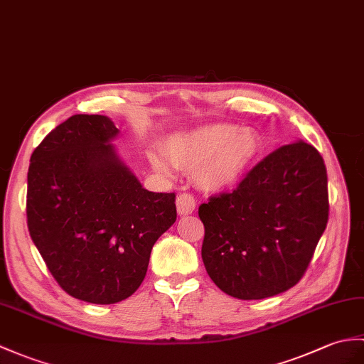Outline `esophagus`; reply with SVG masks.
Listing matches in <instances>:
<instances>
[{
    "mask_svg": "<svg viewBox=\"0 0 364 364\" xmlns=\"http://www.w3.org/2000/svg\"><path fill=\"white\" fill-rule=\"evenodd\" d=\"M176 209H178L180 215L192 214L196 210V198L191 193H180L178 198H176Z\"/></svg>",
    "mask_w": 364,
    "mask_h": 364,
    "instance_id": "1",
    "label": "esophagus"
}]
</instances>
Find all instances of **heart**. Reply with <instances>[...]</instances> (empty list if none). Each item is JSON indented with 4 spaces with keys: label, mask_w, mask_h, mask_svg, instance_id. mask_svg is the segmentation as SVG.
Segmentation results:
<instances>
[{
    "label": "heart",
    "mask_w": 364,
    "mask_h": 364,
    "mask_svg": "<svg viewBox=\"0 0 364 364\" xmlns=\"http://www.w3.org/2000/svg\"><path fill=\"white\" fill-rule=\"evenodd\" d=\"M163 150L175 167L196 173L201 189L218 192L232 188L247 175L259 155L260 141L248 129L210 124L168 138ZM149 161L158 173L172 175L171 162L158 151H149Z\"/></svg>",
    "instance_id": "obj_1"
}]
</instances>
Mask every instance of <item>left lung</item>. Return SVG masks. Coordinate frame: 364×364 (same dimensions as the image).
<instances>
[{
    "label": "left lung",
    "instance_id": "left-lung-1",
    "mask_svg": "<svg viewBox=\"0 0 364 364\" xmlns=\"http://www.w3.org/2000/svg\"><path fill=\"white\" fill-rule=\"evenodd\" d=\"M203 264L237 299H264L296 285L328 220L327 171L310 144H287L257 163L232 192L198 208Z\"/></svg>",
    "mask_w": 364,
    "mask_h": 364
}]
</instances>
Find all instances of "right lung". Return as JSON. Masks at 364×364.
<instances>
[{
  "label": "right lung",
  "instance_id": "add662e5",
  "mask_svg": "<svg viewBox=\"0 0 364 364\" xmlns=\"http://www.w3.org/2000/svg\"><path fill=\"white\" fill-rule=\"evenodd\" d=\"M100 114H74L33 150L26 214L32 242L70 296L114 304L139 289L151 248L176 220L175 193L149 192Z\"/></svg>",
  "mask_w": 364,
  "mask_h": 364
}]
</instances>
